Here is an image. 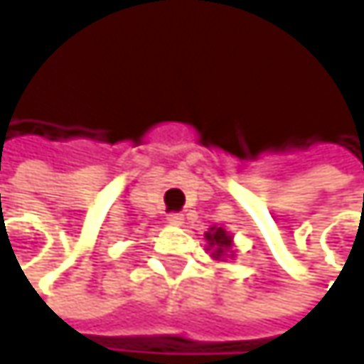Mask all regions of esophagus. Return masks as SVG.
Returning a JSON list of instances; mask_svg holds the SVG:
<instances>
[{"mask_svg": "<svg viewBox=\"0 0 364 364\" xmlns=\"http://www.w3.org/2000/svg\"><path fill=\"white\" fill-rule=\"evenodd\" d=\"M166 221H168L171 225H183V221H185V219H183L181 213H171V215L166 217Z\"/></svg>", "mask_w": 364, "mask_h": 364, "instance_id": "esophagus-1", "label": "esophagus"}]
</instances>
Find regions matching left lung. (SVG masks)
Listing matches in <instances>:
<instances>
[{"instance_id":"1","label":"left lung","mask_w":364,"mask_h":364,"mask_svg":"<svg viewBox=\"0 0 364 364\" xmlns=\"http://www.w3.org/2000/svg\"><path fill=\"white\" fill-rule=\"evenodd\" d=\"M206 240V251L215 261H225V259H234L236 249H234V236L223 228V225H213L208 228V232L204 234Z\"/></svg>"}]
</instances>
